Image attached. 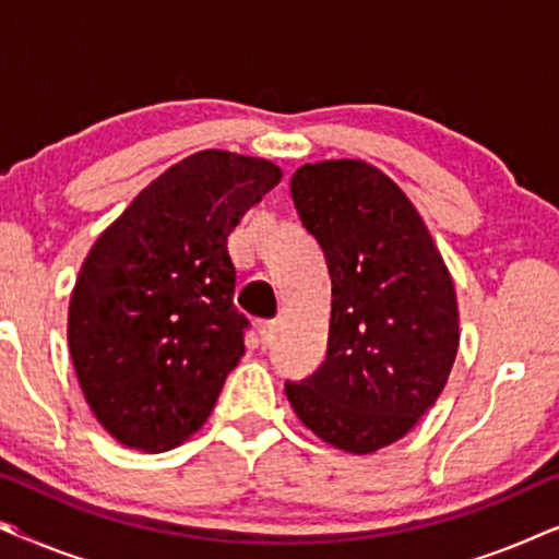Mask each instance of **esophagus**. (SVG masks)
I'll return each instance as SVG.
<instances>
[{"label":"esophagus","mask_w":559,"mask_h":559,"mask_svg":"<svg viewBox=\"0 0 559 559\" xmlns=\"http://www.w3.org/2000/svg\"><path fill=\"white\" fill-rule=\"evenodd\" d=\"M274 333H277V323L274 320H262L259 323V341H262V346H270L274 341Z\"/></svg>","instance_id":"1"}]
</instances>
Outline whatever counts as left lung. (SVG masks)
<instances>
[{"mask_svg":"<svg viewBox=\"0 0 559 559\" xmlns=\"http://www.w3.org/2000/svg\"><path fill=\"white\" fill-rule=\"evenodd\" d=\"M289 190L325 254L333 300L325 361L287 381V400L328 445L377 453L445 389L461 343L453 280L423 216L379 167L302 165Z\"/></svg>","mask_w":559,"mask_h":559,"instance_id":"8db88e82","label":"left lung"}]
</instances>
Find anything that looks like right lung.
Returning a JSON list of instances; mask_svg holds the SVG:
<instances>
[{
    "label": "right lung",
    "mask_w": 559,
    "mask_h": 559,
    "mask_svg": "<svg viewBox=\"0 0 559 559\" xmlns=\"http://www.w3.org/2000/svg\"><path fill=\"white\" fill-rule=\"evenodd\" d=\"M282 180L270 159L195 152L98 236L68 305L81 392L121 445L163 453L209 419L243 356L228 236Z\"/></svg>",
    "instance_id": "right-lung-1"
}]
</instances>
